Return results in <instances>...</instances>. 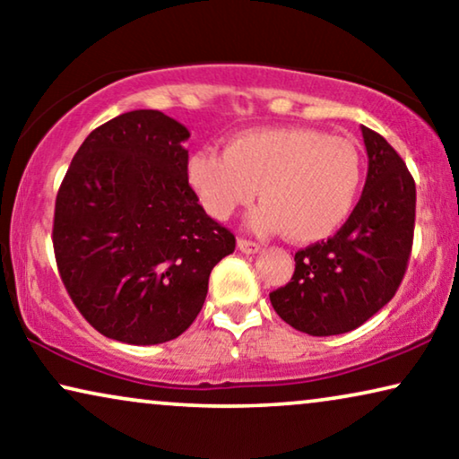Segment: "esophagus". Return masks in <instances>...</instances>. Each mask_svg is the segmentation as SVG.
Masks as SVG:
<instances>
[{"instance_id":"esophagus-1","label":"esophagus","mask_w":459,"mask_h":459,"mask_svg":"<svg viewBox=\"0 0 459 459\" xmlns=\"http://www.w3.org/2000/svg\"><path fill=\"white\" fill-rule=\"evenodd\" d=\"M259 244L256 242H250V240H244V238H240V240H238V250H240V253H244V255H255V253H259Z\"/></svg>"}]
</instances>
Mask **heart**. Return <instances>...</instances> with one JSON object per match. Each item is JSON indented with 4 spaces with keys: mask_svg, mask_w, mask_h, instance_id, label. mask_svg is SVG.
Here are the masks:
<instances>
[{
    "mask_svg": "<svg viewBox=\"0 0 459 459\" xmlns=\"http://www.w3.org/2000/svg\"><path fill=\"white\" fill-rule=\"evenodd\" d=\"M186 179L204 211L221 221L253 203L261 187L265 203L250 215V228L313 244L336 234L355 211L363 160L353 142L319 129H248L230 137L223 154L187 156Z\"/></svg>",
    "mask_w": 459,
    "mask_h": 459,
    "instance_id": "heart-1",
    "label": "heart"
}]
</instances>
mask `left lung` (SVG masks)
<instances>
[{
  "mask_svg": "<svg viewBox=\"0 0 459 459\" xmlns=\"http://www.w3.org/2000/svg\"><path fill=\"white\" fill-rule=\"evenodd\" d=\"M368 178L347 223L330 240L294 255V273L269 294L278 316L311 336L359 328L394 297L416 221V184L394 148L361 127Z\"/></svg>",
  "mask_w": 459,
  "mask_h": 459,
  "instance_id": "left-lung-1",
  "label": "left lung"
}]
</instances>
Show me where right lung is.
Returning a JSON list of instances; mask_svg holds the SVG:
<instances>
[{
	"label": "right lung",
	"mask_w": 459,
	"mask_h": 459,
	"mask_svg": "<svg viewBox=\"0 0 459 459\" xmlns=\"http://www.w3.org/2000/svg\"><path fill=\"white\" fill-rule=\"evenodd\" d=\"M190 137L160 110L93 129L56 196L54 253L73 303L112 341L160 344L190 328L236 238L186 179Z\"/></svg>",
	"instance_id": "add662e5"
}]
</instances>
